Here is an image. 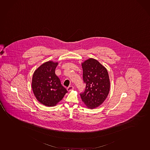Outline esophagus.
Returning a JSON list of instances; mask_svg holds the SVG:
<instances>
[{"label":"esophagus","mask_w":150,"mask_h":150,"mask_svg":"<svg viewBox=\"0 0 150 150\" xmlns=\"http://www.w3.org/2000/svg\"><path fill=\"white\" fill-rule=\"evenodd\" d=\"M74 89V87L73 86H69L67 88V90L68 91H70L71 90Z\"/></svg>","instance_id":"34e87169"}]
</instances>
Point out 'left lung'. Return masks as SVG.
Here are the masks:
<instances>
[{"label": "left lung", "instance_id": "obj_1", "mask_svg": "<svg viewBox=\"0 0 150 150\" xmlns=\"http://www.w3.org/2000/svg\"><path fill=\"white\" fill-rule=\"evenodd\" d=\"M85 91L80 93L81 99L88 108L100 105L108 96L110 83L106 69L97 60L89 59L82 63Z\"/></svg>", "mask_w": 150, "mask_h": 150}]
</instances>
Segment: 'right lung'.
I'll return each instance as SVG.
<instances>
[{
	"label": "right lung",
	"mask_w": 150,
	"mask_h": 150,
	"mask_svg": "<svg viewBox=\"0 0 150 150\" xmlns=\"http://www.w3.org/2000/svg\"><path fill=\"white\" fill-rule=\"evenodd\" d=\"M58 63L49 61L39 67L33 74V91L37 100L47 106H55L62 99L67 89L55 74Z\"/></svg>",
	"instance_id": "add662e5"
}]
</instances>
